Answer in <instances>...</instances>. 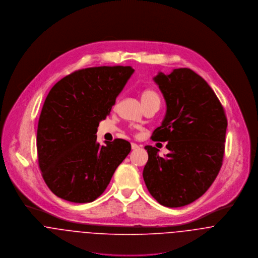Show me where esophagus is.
Listing matches in <instances>:
<instances>
[{
    "instance_id": "34e87169",
    "label": "esophagus",
    "mask_w": 258,
    "mask_h": 258,
    "mask_svg": "<svg viewBox=\"0 0 258 258\" xmlns=\"http://www.w3.org/2000/svg\"><path fill=\"white\" fill-rule=\"evenodd\" d=\"M132 148L133 149H138V148H140V145L137 144V143H132Z\"/></svg>"
}]
</instances>
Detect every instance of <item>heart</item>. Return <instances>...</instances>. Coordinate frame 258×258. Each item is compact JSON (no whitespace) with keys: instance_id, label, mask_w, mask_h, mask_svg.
Instances as JSON below:
<instances>
[{"instance_id":"obj_1","label":"heart","mask_w":258,"mask_h":258,"mask_svg":"<svg viewBox=\"0 0 258 258\" xmlns=\"http://www.w3.org/2000/svg\"><path fill=\"white\" fill-rule=\"evenodd\" d=\"M141 99H142L144 108L149 105H157L159 107L160 97H159L158 93L152 89L144 90L141 95Z\"/></svg>"}]
</instances>
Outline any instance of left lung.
Segmentation results:
<instances>
[{
  "mask_svg": "<svg viewBox=\"0 0 258 258\" xmlns=\"http://www.w3.org/2000/svg\"><path fill=\"white\" fill-rule=\"evenodd\" d=\"M166 102V115L152 134L168 142L165 157L151 145L143 180L160 205L178 208L199 199L215 181L223 164L228 120L213 89L193 70L174 69L153 78Z\"/></svg>",
  "mask_w": 258,
  "mask_h": 258,
  "instance_id": "1",
  "label": "left lung"
}]
</instances>
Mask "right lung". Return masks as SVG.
<instances>
[{
  "mask_svg": "<svg viewBox=\"0 0 258 258\" xmlns=\"http://www.w3.org/2000/svg\"><path fill=\"white\" fill-rule=\"evenodd\" d=\"M135 70L100 66L77 70L49 91L38 119L36 148L44 182L53 194L72 203H90L108 187L130 153L121 139L97 143L99 122Z\"/></svg>",
  "mask_w": 258,
  "mask_h": 258,
  "instance_id": "1",
  "label": "right lung"
}]
</instances>
